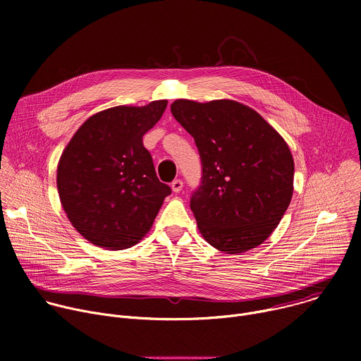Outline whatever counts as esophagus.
Segmentation results:
<instances>
[{"label":"esophagus","mask_w":361,"mask_h":361,"mask_svg":"<svg viewBox=\"0 0 361 361\" xmlns=\"http://www.w3.org/2000/svg\"><path fill=\"white\" fill-rule=\"evenodd\" d=\"M171 188L174 192H180L181 188H183V180L180 178H176L173 183H171Z\"/></svg>","instance_id":"34e87169"}]
</instances>
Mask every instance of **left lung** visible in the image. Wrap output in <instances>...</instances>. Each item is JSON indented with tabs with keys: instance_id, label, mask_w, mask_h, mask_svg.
<instances>
[{
	"instance_id": "8db88e82",
	"label": "left lung",
	"mask_w": 361,
	"mask_h": 361,
	"mask_svg": "<svg viewBox=\"0 0 361 361\" xmlns=\"http://www.w3.org/2000/svg\"><path fill=\"white\" fill-rule=\"evenodd\" d=\"M171 113L198 148L201 181L190 209L202 237L228 254L260 245L293 195L286 141L259 113L231 99H177Z\"/></svg>"
}]
</instances>
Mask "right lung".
I'll return each mask as SVG.
<instances>
[{
  "label": "right lung",
  "instance_id": "1",
  "mask_svg": "<svg viewBox=\"0 0 361 361\" xmlns=\"http://www.w3.org/2000/svg\"><path fill=\"white\" fill-rule=\"evenodd\" d=\"M166 107L167 101L160 99L101 111L66 147L57 170L59 194L68 220L90 243L109 250L137 244L171 194L142 144Z\"/></svg>",
  "mask_w": 361,
  "mask_h": 361
}]
</instances>
